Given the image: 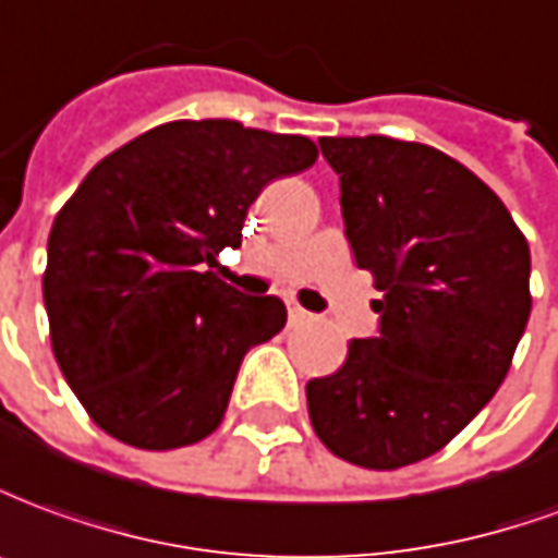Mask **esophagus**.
Wrapping results in <instances>:
<instances>
[{
  "label": "esophagus",
  "mask_w": 558,
  "mask_h": 558,
  "mask_svg": "<svg viewBox=\"0 0 558 558\" xmlns=\"http://www.w3.org/2000/svg\"><path fill=\"white\" fill-rule=\"evenodd\" d=\"M288 322H291V324L312 322V315L306 310H300V306H288Z\"/></svg>",
  "instance_id": "1"
}]
</instances>
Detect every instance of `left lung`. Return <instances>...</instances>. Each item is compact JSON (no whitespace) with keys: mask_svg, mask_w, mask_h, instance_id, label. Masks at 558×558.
<instances>
[{"mask_svg":"<svg viewBox=\"0 0 558 558\" xmlns=\"http://www.w3.org/2000/svg\"><path fill=\"white\" fill-rule=\"evenodd\" d=\"M345 236L381 300L378 333L312 378L315 433L363 469H402L460 433L511 369L525 330L529 243L499 195L426 144L322 137Z\"/></svg>","mask_w":558,"mask_h":558,"instance_id":"left-lung-1","label":"left lung"}]
</instances>
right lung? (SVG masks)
<instances>
[{
  "label": "right lung",
  "mask_w": 558,
  "mask_h": 558,
  "mask_svg": "<svg viewBox=\"0 0 558 558\" xmlns=\"http://www.w3.org/2000/svg\"><path fill=\"white\" fill-rule=\"evenodd\" d=\"M315 159L303 134L165 122L98 161L59 209L45 270L50 342L108 436L173 450L222 424L246 351L279 333L288 312L204 267L240 246L264 185Z\"/></svg>",
  "instance_id": "obj_1"
}]
</instances>
